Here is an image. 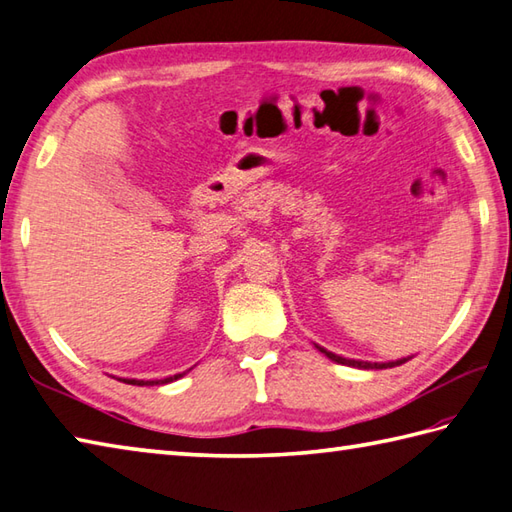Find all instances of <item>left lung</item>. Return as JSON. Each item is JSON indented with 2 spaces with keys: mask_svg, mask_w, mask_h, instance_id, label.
I'll return each instance as SVG.
<instances>
[{
  "mask_svg": "<svg viewBox=\"0 0 512 512\" xmlns=\"http://www.w3.org/2000/svg\"><path fill=\"white\" fill-rule=\"evenodd\" d=\"M316 347H318V344H316ZM318 349L325 353L329 360L338 362V364H347V367H358V369H391V367H400V364H404L406 360H411V358H402V360H393V362H364V360H351V358L336 356V353H331V351L322 349V347H318Z\"/></svg>",
  "mask_w": 512,
  "mask_h": 512,
  "instance_id": "8db88e82",
  "label": "left lung"
}]
</instances>
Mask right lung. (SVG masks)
<instances>
[{
    "instance_id": "right-lung-1",
    "label": "right lung",
    "mask_w": 512,
    "mask_h": 512,
    "mask_svg": "<svg viewBox=\"0 0 512 512\" xmlns=\"http://www.w3.org/2000/svg\"><path fill=\"white\" fill-rule=\"evenodd\" d=\"M183 375L185 373H176V375H170V378H163V380H128V378H123L121 382L134 384V387H156V384H168V382L179 380V378H183Z\"/></svg>"
}]
</instances>
